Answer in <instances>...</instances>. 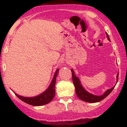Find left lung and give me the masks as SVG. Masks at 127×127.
I'll return each mask as SVG.
<instances>
[{"instance_id": "obj_1", "label": "left lung", "mask_w": 127, "mask_h": 127, "mask_svg": "<svg viewBox=\"0 0 127 127\" xmlns=\"http://www.w3.org/2000/svg\"><path fill=\"white\" fill-rule=\"evenodd\" d=\"M106 35H107V39L110 41V39L109 37V35L107 33H106ZM72 72V81H73L74 85L75 88H76V95L79 98H80L81 100L83 101L86 102H90V103H95V102H98L99 101H101L102 100H103L104 98H105V97H107L109 94H110V93L114 89V86H113V88H110V89L107 90L106 92H105L103 95H100V96H98V95H93V94H91L90 93H88L87 91H86V90L83 87V86L81 84L80 80L79 79V78L77 77H76L75 76V74L74 72V70L72 69H71ZM118 74H117V82L118 80Z\"/></svg>"}]
</instances>
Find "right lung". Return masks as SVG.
I'll list each match as a JSON object with an SVG mask.
<instances>
[{"mask_svg":"<svg viewBox=\"0 0 127 127\" xmlns=\"http://www.w3.org/2000/svg\"><path fill=\"white\" fill-rule=\"evenodd\" d=\"M58 71H59V69H57L55 75H54L52 81H51V84L48 88V89L45 92H44L43 93L37 95L36 97H24L18 95L16 93H14V94L20 100H22V101L28 104H30V105H35V106H40V105H45V104L50 103L55 95V86L56 83V78H57V74H58Z\"/></svg>","mask_w":127,"mask_h":127,"instance_id":"add662e5","label":"right lung"}]
</instances>
